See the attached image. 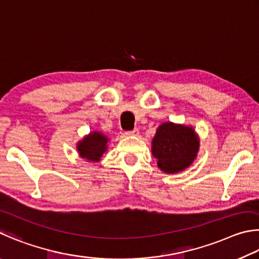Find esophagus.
<instances>
[{"label":"esophagus","instance_id":"34e87169","mask_svg":"<svg viewBox=\"0 0 259 259\" xmlns=\"http://www.w3.org/2000/svg\"><path fill=\"white\" fill-rule=\"evenodd\" d=\"M139 130L138 128H134L133 131H130V132H126L127 137H139Z\"/></svg>","mask_w":259,"mask_h":259}]
</instances>
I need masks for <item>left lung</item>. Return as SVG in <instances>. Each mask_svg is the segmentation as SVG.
Listing matches in <instances>:
<instances>
[{"label":"left lung","instance_id":"obj_1","mask_svg":"<svg viewBox=\"0 0 259 259\" xmlns=\"http://www.w3.org/2000/svg\"><path fill=\"white\" fill-rule=\"evenodd\" d=\"M200 139L192 126L166 121L158 127L151 142L157 165L166 174L183 171L197 158Z\"/></svg>","mask_w":259,"mask_h":259}]
</instances>
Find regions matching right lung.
Masks as SVG:
<instances>
[{
    "label": "right lung",
    "instance_id": "add662e5",
    "mask_svg": "<svg viewBox=\"0 0 259 259\" xmlns=\"http://www.w3.org/2000/svg\"><path fill=\"white\" fill-rule=\"evenodd\" d=\"M109 138L101 131H92L76 144L77 152L81 159L99 162L103 153L108 150Z\"/></svg>",
    "mask_w": 259,
    "mask_h": 259
}]
</instances>
